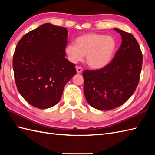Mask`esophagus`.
<instances>
[{"label":"esophagus","instance_id":"34e87169","mask_svg":"<svg viewBox=\"0 0 155 155\" xmlns=\"http://www.w3.org/2000/svg\"><path fill=\"white\" fill-rule=\"evenodd\" d=\"M77 72L78 74H79V73H81V72L83 71V68H82L81 67H77Z\"/></svg>","mask_w":155,"mask_h":155}]
</instances>
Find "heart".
Segmentation results:
<instances>
[{
	"instance_id": "b5f03b06",
	"label": "heart",
	"mask_w": 155,
	"mask_h": 155,
	"mask_svg": "<svg viewBox=\"0 0 155 155\" xmlns=\"http://www.w3.org/2000/svg\"><path fill=\"white\" fill-rule=\"evenodd\" d=\"M116 49V41L111 37L99 33H88L74 40V45L65 48L70 61L77 62L86 55V62L90 67L98 69L107 65Z\"/></svg>"
}]
</instances>
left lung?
I'll return each instance as SVG.
<instances>
[{
  "instance_id": "8db88e82",
  "label": "left lung",
  "mask_w": 155,
  "mask_h": 155,
  "mask_svg": "<svg viewBox=\"0 0 155 155\" xmlns=\"http://www.w3.org/2000/svg\"><path fill=\"white\" fill-rule=\"evenodd\" d=\"M122 43L113 60L98 70H85L84 93L91 107L101 110L114 109L127 101L135 91L143 64L142 52L129 32L114 28Z\"/></svg>"
}]
</instances>
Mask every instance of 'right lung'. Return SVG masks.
<instances>
[{
    "mask_svg": "<svg viewBox=\"0 0 155 155\" xmlns=\"http://www.w3.org/2000/svg\"><path fill=\"white\" fill-rule=\"evenodd\" d=\"M68 31L45 23L25 34L16 47L12 67L16 88L36 108H48L60 101L67 82L77 74L65 58Z\"/></svg>",
    "mask_w": 155,
    "mask_h": 155,
    "instance_id": "add662e5",
    "label": "right lung"
}]
</instances>
